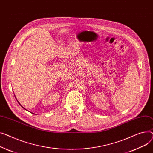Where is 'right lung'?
<instances>
[{"instance_id": "right-lung-1", "label": "right lung", "mask_w": 153, "mask_h": 153, "mask_svg": "<svg viewBox=\"0 0 153 153\" xmlns=\"http://www.w3.org/2000/svg\"><path fill=\"white\" fill-rule=\"evenodd\" d=\"M19 104H20V103H19ZM20 105H21V104H20ZM23 109H25V108H24V107H23Z\"/></svg>"}]
</instances>
